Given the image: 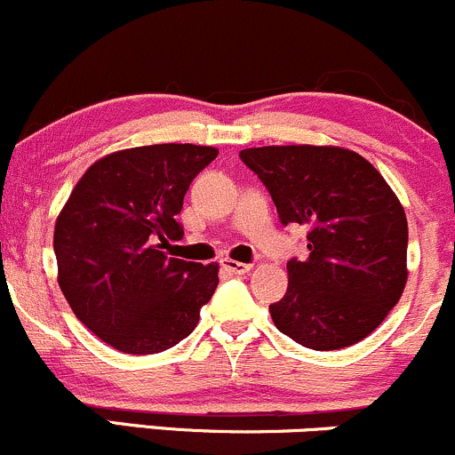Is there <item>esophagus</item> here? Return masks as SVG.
<instances>
[{
	"label": "esophagus",
	"instance_id": "34e87169",
	"mask_svg": "<svg viewBox=\"0 0 455 455\" xmlns=\"http://www.w3.org/2000/svg\"><path fill=\"white\" fill-rule=\"evenodd\" d=\"M222 267L227 272H231V275H246V272H251V264H242V261H233V259H224L222 261Z\"/></svg>",
	"mask_w": 455,
	"mask_h": 455
}]
</instances>
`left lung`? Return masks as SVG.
<instances>
[{
	"mask_svg": "<svg viewBox=\"0 0 455 455\" xmlns=\"http://www.w3.org/2000/svg\"><path fill=\"white\" fill-rule=\"evenodd\" d=\"M283 227L307 231V259L288 261V291L270 305L276 329L314 351H336L375 331L403 294L408 220L364 156L331 146L240 152Z\"/></svg>",
	"mask_w": 455,
	"mask_h": 455,
	"instance_id": "8db88e82",
	"label": "left lung"
}]
</instances>
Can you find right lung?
Here are the masks:
<instances>
[{
    "label": "right lung",
    "instance_id": "add662e5",
    "mask_svg": "<svg viewBox=\"0 0 455 455\" xmlns=\"http://www.w3.org/2000/svg\"><path fill=\"white\" fill-rule=\"evenodd\" d=\"M218 156L194 143L113 152L78 180L56 220L59 285L113 348L150 355L189 336L218 288V264L167 257L191 180Z\"/></svg>",
    "mask_w": 455,
    "mask_h": 455
}]
</instances>
